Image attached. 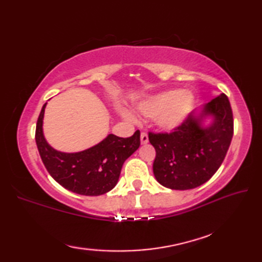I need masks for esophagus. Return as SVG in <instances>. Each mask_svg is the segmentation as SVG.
<instances>
[{
    "mask_svg": "<svg viewBox=\"0 0 262 262\" xmlns=\"http://www.w3.org/2000/svg\"><path fill=\"white\" fill-rule=\"evenodd\" d=\"M148 142V136L145 132H143L141 134V143L142 144H146Z\"/></svg>",
    "mask_w": 262,
    "mask_h": 262,
    "instance_id": "obj_1",
    "label": "esophagus"
}]
</instances>
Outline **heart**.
<instances>
[{
  "label": "heart",
  "instance_id": "1",
  "mask_svg": "<svg viewBox=\"0 0 262 262\" xmlns=\"http://www.w3.org/2000/svg\"><path fill=\"white\" fill-rule=\"evenodd\" d=\"M192 104L193 97L190 92L169 90L145 99L138 104V110L145 117L155 118L159 127L172 130L182 124ZM124 115L128 119L133 118L132 114L127 111Z\"/></svg>",
  "mask_w": 262,
  "mask_h": 262
}]
</instances>
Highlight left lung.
I'll return each mask as SVG.
<instances>
[{
	"mask_svg": "<svg viewBox=\"0 0 262 262\" xmlns=\"http://www.w3.org/2000/svg\"><path fill=\"white\" fill-rule=\"evenodd\" d=\"M213 117L207 127L206 116ZM233 137L232 108L224 93L191 113L171 133H148L155 148L153 172L161 185L187 190L208 181L223 163Z\"/></svg>",
	"mask_w": 262,
	"mask_h": 262,
	"instance_id": "obj_1",
	"label": "left lung"
}]
</instances>
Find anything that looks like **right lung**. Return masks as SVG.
Here are the masks:
<instances>
[{"mask_svg":"<svg viewBox=\"0 0 262 262\" xmlns=\"http://www.w3.org/2000/svg\"><path fill=\"white\" fill-rule=\"evenodd\" d=\"M45 108L46 103L37 120L36 143L49 174L60 186L79 194L99 196L110 191L118 182L122 164L141 145L140 130L127 138L109 134L97 145L82 152H59L43 137Z\"/></svg>","mask_w":262,"mask_h":262,"instance_id":"obj_1","label":"right lung"}]
</instances>
